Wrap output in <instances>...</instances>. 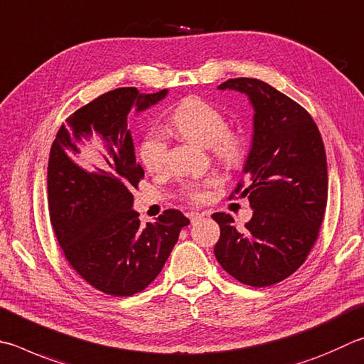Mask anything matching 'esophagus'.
Listing matches in <instances>:
<instances>
[{"label":"esophagus","mask_w":364,"mask_h":364,"mask_svg":"<svg viewBox=\"0 0 364 364\" xmlns=\"http://www.w3.org/2000/svg\"><path fill=\"white\" fill-rule=\"evenodd\" d=\"M186 216L189 218L191 223H196V221L202 220V216H203V215H200L199 211H189V213H186Z\"/></svg>","instance_id":"obj_1"}]
</instances>
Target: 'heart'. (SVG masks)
<instances>
[{"instance_id":"obj_1","label":"heart","mask_w":364,"mask_h":364,"mask_svg":"<svg viewBox=\"0 0 364 364\" xmlns=\"http://www.w3.org/2000/svg\"><path fill=\"white\" fill-rule=\"evenodd\" d=\"M170 130L183 140L197 146L210 148L218 161L228 165L240 162L245 141L237 130L226 127V119L213 105L197 97H189L178 105L170 117ZM140 161L151 173H161L168 162V143L161 132H149L140 144ZM216 180L205 181L202 186H189L191 200H207V188Z\"/></svg>"}]
</instances>
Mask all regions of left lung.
<instances>
[{
	"label": "left lung",
	"instance_id": "8db88e82",
	"mask_svg": "<svg viewBox=\"0 0 364 364\" xmlns=\"http://www.w3.org/2000/svg\"><path fill=\"white\" fill-rule=\"evenodd\" d=\"M220 90L245 94L253 107V136L243 165L253 216L245 229L213 213L221 235L215 256L235 280L270 287L294 274L318 237L328 200V167L314 119L291 98L253 77H235Z\"/></svg>",
	"mask_w": 364,
	"mask_h": 364
}]
</instances>
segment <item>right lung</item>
<instances>
[{"label":"right lung","mask_w":364,"mask_h":364,"mask_svg":"<svg viewBox=\"0 0 364 364\" xmlns=\"http://www.w3.org/2000/svg\"><path fill=\"white\" fill-rule=\"evenodd\" d=\"M164 89L140 94L121 87L95 98L62 125L50 148L48 196L50 223L71 267L111 296L143 291L161 274L189 220L165 210L141 226L134 210V191L144 171L135 159L127 116L143 113L167 97ZM92 134L105 148L102 164L85 171L70 159L83 152Z\"/></svg>","instance_id":"right-lung-1"}]
</instances>
